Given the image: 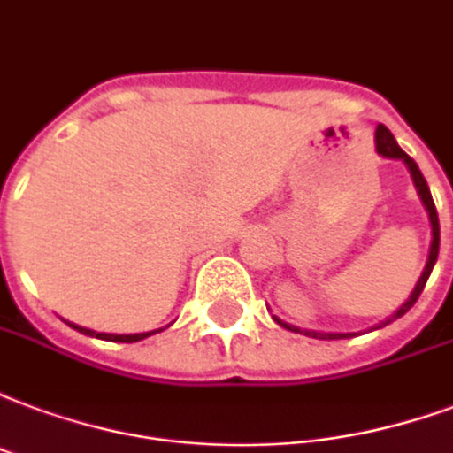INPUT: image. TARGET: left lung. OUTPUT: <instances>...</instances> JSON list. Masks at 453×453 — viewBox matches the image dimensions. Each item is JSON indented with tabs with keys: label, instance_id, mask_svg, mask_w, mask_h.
Listing matches in <instances>:
<instances>
[{
	"label": "left lung",
	"instance_id": "1",
	"mask_svg": "<svg viewBox=\"0 0 453 453\" xmlns=\"http://www.w3.org/2000/svg\"><path fill=\"white\" fill-rule=\"evenodd\" d=\"M375 142H377V152H380L382 157L403 159V162H406L408 172H411V176H413V183H416L418 196H420V200H423V205L427 207V214H430V224H433V246H430V257H427V265H425L423 274H420V279H418V284H416V288H413V294H411V298H408L406 303L401 305L399 311L394 312L392 318H387L384 322H380V325H377V329H380V327H384V325L394 322V319H399L401 315H406V312L411 311L413 305H416V301L420 298V294H423L425 284H427V277H430V272H433L434 263H437V253H440V217H437V207H434V200H433V196H430V188H427V181H425L423 172H420L416 162L408 157L406 152L399 148V142L394 141L392 131H389V128H387L384 124L377 126ZM274 319H277V318H274ZM277 322L281 325V327L291 329V332H301V334L312 336V339H346V336H356V334H319V332H308V329L291 327V325L281 322V319H277Z\"/></svg>",
	"mask_w": 453,
	"mask_h": 453
}]
</instances>
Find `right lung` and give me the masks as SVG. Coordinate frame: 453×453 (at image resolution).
I'll return each mask as SVG.
<instances>
[{
    "label": "right lung",
    "instance_id": "obj_1",
    "mask_svg": "<svg viewBox=\"0 0 453 453\" xmlns=\"http://www.w3.org/2000/svg\"><path fill=\"white\" fill-rule=\"evenodd\" d=\"M71 325V322H69ZM73 329H78L81 334H88V336H97V339H104V342H121V343H134V342H141L145 336L155 334V332H142V334H97V332H90V329L85 327H78V325H71Z\"/></svg>",
    "mask_w": 453,
    "mask_h": 453
}]
</instances>
